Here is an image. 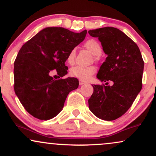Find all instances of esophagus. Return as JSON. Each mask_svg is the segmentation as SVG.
Masks as SVG:
<instances>
[{"mask_svg":"<svg viewBox=\"0 0 156 156\" xmlns=\"http://www.w3.org/2000/svg\"><path fill=\"white\" fill-rule=\"evenodd\" d=\"M85 83H87V82L84 81V80H79L80 85H83V84H85Z\"/></svg>","mask_w":156,"mask_h":156,"instance_id":"esophagus-1","label":"esophagus"}]
</instances>
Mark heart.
Returning <instances> with one entry per match:
<instances>
[{
    "label": "heart",
    "mask_w": 156,
    "mask_h": 156,
    "mask_svg": "<svg viewBox=\"0 0 156 156\" xmlns=\"http://www.w3.org/2000/svg\"><path fill=\"white\" fill-rule=\"evenodd\" d=\"M84 47L89 50L93 55H96L95 58H98V55H101L102 53V48L101 44L98 43L94 39H89L88 41L84 43ZM76 49L75 48H72L69 51L67 55V62L69 64H73L74 63L75 58H76ZM96 72V68L94 66L91 67H80L76 66L73 67L69 71V74L71 76L75 78H79L80 80H88L90 76L94 74Z\"/></svg>",
    "instance_id": "b5f03b06"
}]
</instances>
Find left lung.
<instances>
[{
  "mask_svg": "<svg viewBox=\"0 0 156 156\" xmlns=\"http://www.w3.org/2000/svg\"><path fill=\"white\" fill-rule=\"evenodd\" d=\"M98 37L108 56L101 66L97 78L105 85H92L89 108L97 117L112 121L122 116L133 104L142 88L144 61L137 44L114 27L89 31ZM112 81L113 85H108Z\"/></svg>",
  "mask_w": 156,
  "mask_h": 156,
  "instance_id": "8db88e82",
  "label": "left lung"
}]
</instances>
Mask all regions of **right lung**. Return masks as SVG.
<instances>
[{
    "instance_id": "add662e5",
    "label": "right lung",
    "mask_w": 156,
    "mask_h": 156,
    "mask_svg": "<svg viewBox=\"0 0 156 156\" xmlns=\"http://www.w3.org/2000/svg\"><path fill=\"white\" fill-rule=\"evenodd\" d=\"M87 30L74 33L64 28L48 27L26 42L14 64V89L24 108L34 117L48 120L62 111L66 98L79 85L76 78L53 79L67 73L69 51L83 42Z\"/></svg>"
}]
</instances>
